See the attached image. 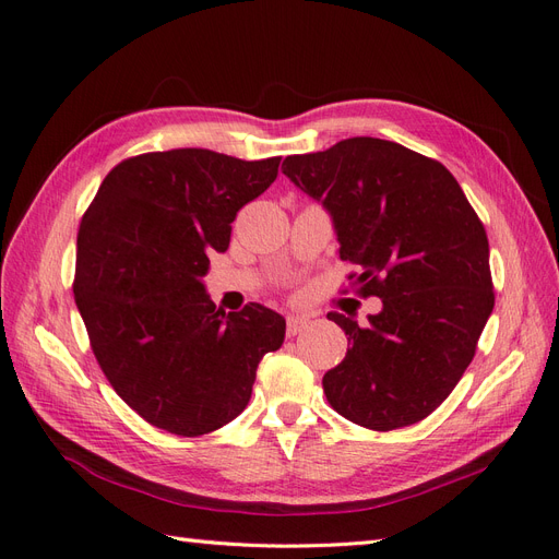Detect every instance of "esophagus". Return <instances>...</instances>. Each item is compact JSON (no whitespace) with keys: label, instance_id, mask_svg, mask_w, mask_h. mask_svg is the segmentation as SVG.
Wrapping results in <instances>:
<instances>
[{"label":"esophagus","instance_id":"obj_1","mask_svg":"<svg viewBox=\"0 0 559 559\" xmlns=\"http://www.w3.org/2000/svg\"><path fill=\"white\" fill-rule=\"evenodd\" d=\"M308 324H310L308 317L289 314V317H286V333H289V335H298L302 329H308Z\"/></svg>","mask_w":559,"mask_h":559}]
</instances>
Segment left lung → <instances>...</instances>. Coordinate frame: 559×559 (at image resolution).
I'll use <instances>...</instances> for the list:
<instances>
[{
  "label": "left lung",
  "instance_id": "1",
  "mask_svg": "<svg viewBox=\"0 0 559 559\" xmlns=\"http://www.w3.org/2000/svg\"><path fill=\"white\" fill-rule=\"evenodd\" d=\"M282 173L329 212L361 294L382 298L366 326L329 312L349 343L321 382L329 403L366 429L415 425L462 380L495 308L478 214L441 163L378 138L289 156Z\"/></svg>",
  "mask_w": 559,
  "mask_h": 559
}]
</instances>
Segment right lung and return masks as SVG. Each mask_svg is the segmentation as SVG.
Returning a JSON list of instances; mask_svg holds the SVG:
<instances>
[{"label": "right lung", "mask_w": 559, "mask_h": 559, "mask_svg": "<svg viewBox=\"0 0 559 559\" xmlns=\"http://www.w3.org/2000/svg\"><path fill=\"white\" fill-rule=\"evenodd\" d=\"M282 158L240 160L173 148L118 163L83 214L76 308L107 380L148 425L202 436L251 399L263 354L286 321L249 302L216 310L202 277L226 251L230 224L277 179Z\"/></svg>", "instance_id": "right-lung-1"}]
</instances>
